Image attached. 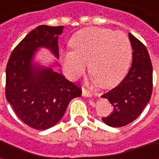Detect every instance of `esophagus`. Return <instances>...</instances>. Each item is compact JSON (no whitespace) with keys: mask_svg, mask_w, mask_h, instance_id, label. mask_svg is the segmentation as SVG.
I'll use <instances>...</instances> for the list:
<instances>
[{"mask_svg":"<svg viewBox=\"0 0 159 159\" xmlns=\"http://www.w3.org/2000/svg\"><path fill=\"white\" fill-rule=\"evenodd\" d=\"M82 95L83 96H86V97H92V96H93V94H92L90 91H88L87 89H85L84 88H82Z\"/></svg>","mask_w":159,"mask_h":159,"instance_id":"esophagus-1","label":"esophagus"}]
</instances>
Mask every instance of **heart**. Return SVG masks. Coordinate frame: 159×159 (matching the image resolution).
Segmentation results:
<instances>
[{
    "label": "heart",
    "instance_id": "heart-1",
    "mask_svg": "<svg viewBox=\"0 0 159 159\" xmlns=\"http://www.w3.org/2000/svg\"><path fill=\"white\" fill-rule=\"evenodd\" d=\"M73 51L63 54L68 76H80L89 64L94 80L103 89H111L125 77L132 58L128 37L122 32L89 27L74 34L70 40Z\"/></svg>",
    "mask_w": 159,
    "mask_h": 159
}]
</instances>
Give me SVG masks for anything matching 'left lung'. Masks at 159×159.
I'll list each match as a JSON object with an SVG mask.
<instances>
[{"instance_id": "8db88e82", "label": "left lung", "mask_w": 159, "mask_h": 159, "mask_svg": "<svg viewBox=\"0 0 159 159\" xmlns=\"http://www.w3.org/2000/svg\"><path fill=\"white\" fill-rule=\"evenodd\" d=\"M133 48L130 70L124 80L102 95L112 106V112L102 118L108 125L119 127L137 119L150 102L152 94V64L146 47L131 34H128Z\"/></svg>"}]
</instances>
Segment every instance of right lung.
<instances>
[{"instance_id":"add662e5","label":"right lung","mask_w":159,"mask_h":159,"mask_svg":"<svg viewBox=\"0 0 159 159\" xmlns=\"http://www.w3.org/2000/svg\"><path fill=\"white\" fill-rule=\"evenodd\" d=\"M64 26L39 25L19 42L6 67V99L16 116L34 129L45 130L63 118L73 98L81 95V88L52 68L34 64L39 48H48L58 58V35Z\"/></svg>"}]
</instances>
